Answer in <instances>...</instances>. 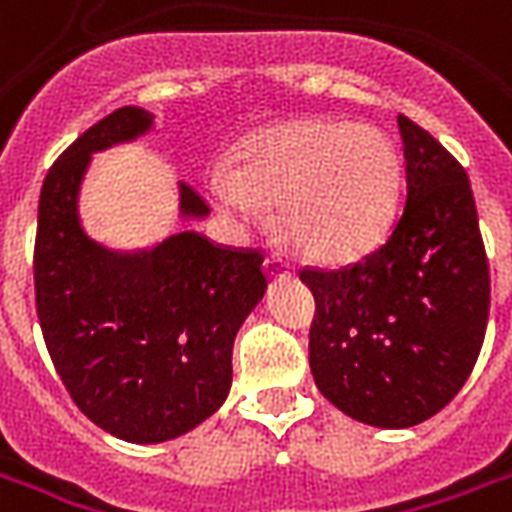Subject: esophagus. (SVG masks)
<instances>
[{
  "instance_id": "1",
  "label": "esophagus",
  "mask_w": 512,
  "mask_h": 512,
  "mask_svg": "<svg viewBox=\"0 0 512 512\" xmlns=\"http://www.w3.org/2000/svg\"><path fill=\"white\" fill-rule=\"evenodd\" d=\"M265 273H268L271 279H282V276H290L292 265L284 263L282 257H268V260H265Z\"/></svg>"
}]
</instances>
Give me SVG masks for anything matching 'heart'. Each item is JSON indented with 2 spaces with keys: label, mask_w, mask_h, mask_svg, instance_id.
<instances>
[{
  "label": "heart",
  "mask_w": 512,
  "mask_h": 512,
  "mask_svg": "<svg viewBox=\"0 0 512 512\" xmlns=\"http://www.w3.org/2000/svg\"><path fill=\"white\" fill-rule=\"evenodd\" d=\"M400 158L373 126L292 120L260 128L209 179L230 220L255 225L279 206V228L308 255L343 260L376 244L397 209Z\"/></svg>",
  "instance_id": "obj_1"
}]
</instances>
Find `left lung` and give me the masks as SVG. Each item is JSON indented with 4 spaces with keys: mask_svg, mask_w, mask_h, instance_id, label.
Here are the masks:
<instances>
[{
    "mask_svg": "<svg viewBox=\"0 0 512 512\" xmlns=\"http://www.w3.org/2000/svg\"><path fill=\"white\" fill-rule=\"evenodd\" d=\"M397 126L405 195L384 244L338 271H300L317 300L308 362L319 392L384 429L454 400L481 354L491 295L467 171L413 120Z\"/></svg>",
    "mask_w": 512,
    "mask_h": 512,
    "instance_id": "left-lung-1",
    "label": "left lung"
}]
</instances>
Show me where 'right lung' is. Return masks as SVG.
Returning <instances> with one entry per match:
<instances>
[{
    "mask_svg": "<svg viewBox=\"0 0 512 512\" xmlns=\"http://www.w3.org/2000/svg\"><path fill=\"white\" fill-rule=\"evenodd\" d=\"M120 107L72 142L39 193L34 292L50 360L77 408L128 443H163L212 416L230 392L233 341L268 279L257 249L182 230L150 249L117 252L85 233L80 187L93 152L152 128ZM209 206L179 185V217Z\"/></svg>",
    "mask_w": 512,
    "mask_h": 512,
    "instance_id": "obj_1",
    "label": "right lung"
}]
</instances>
